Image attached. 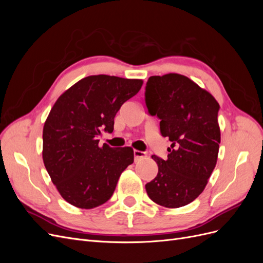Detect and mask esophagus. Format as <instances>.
<instances>
[{
    "label": "esophagus",
    "mask_w": 263,
    "mask_h": 263,
    "mask_svg": "<svg viewBox=\"0 0 263 263\" xmlns=\"http://www.w3.org/2000/svg\"><path fill=\"white\" fill-rule=\"evenodd\" d=\"M134 157H135V160H137V159H139V158L146 157V153H144V151H139V150H134Z\"/></svg>",
    "instance_id": "1"
}]
</instances>
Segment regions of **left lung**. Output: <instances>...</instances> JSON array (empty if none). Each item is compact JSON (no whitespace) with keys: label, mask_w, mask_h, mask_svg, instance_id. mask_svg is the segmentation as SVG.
Returning a JSON list of instances; mask_svg holds the SVG:
<instances>
[{"label":"left lung","mask_w":263,"mask_h":263,"mask_svg":"<svg viewBox=\"0 0 263 263\" xmlns=\"http://www.w3.org/2000/svg\"><path fill=\"white\" fill-rule=\"evenodd\" d=\"M145 102L148 113L160 119L162 136L172 142L168 159L151 156L158 174L146 184L147 194L159 205L178 209L203 192L216 165L219 104L211 93L178 73L150 77Z\"/></svg>","instance_id":"8db88e82"}]
</instances>
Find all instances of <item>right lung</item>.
<instances>
[{
	"mask_svg": "<svg viewBox=\"0 0 263 263\" xmlns=\"http://www.w3.org/2000/svg\"><path fill=\"white\" fill-rule=\"evenodd\" d=\"M142 85L138 79L90 76L61 94L43 130V160L58 192L71 205L90 210L107 202L122 172L134 162L130 147L99 146L112 133L116 113Z\"/></svg>",
	"mask_w": 263,
	"mask_h": 263,
	"instance_id": "right-lung-1",
	"label": "right lung"
}]
</instances>
